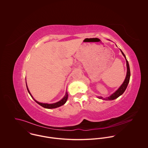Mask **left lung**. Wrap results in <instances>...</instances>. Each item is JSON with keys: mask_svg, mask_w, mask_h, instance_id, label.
Returning a JSON list of instances; mask_svg holds the SVG:
<instances>
[{"mask_svg": "<svg viewBox=\"0 0 148 148\" xmlns=\"http://www.w3.org/2000/svg\"><path fill=\"white\" fill-rule=\"evenodd\" d=\"M120 51H121L123 55L124 56V58L125 59V60H126V62H127V72L125 79L123 83L119 88V89L117 90H116L113 94H112L110 96H109L108 97H106V98H103L101 96H97V98H99L100 99H102V100H114V99L118 98L121 95H123L124 93V92H125V90H126V89H127V86L128 83L129 82L130 77V68H129V65L128 63V62L127 61L125 55H124V53H123V52L121 49H120Z\"/></svg>", "mask_w": 148, "mask_h": 148, "instance_id": "left-lung-1", "label": "left lung"}]
</instances>
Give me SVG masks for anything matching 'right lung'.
Returning <instances> with one entry per match:
<instances>
[{
  "label": "right lung",
  "mask_w": 148,
  "mask_h": 148,
  "mask_svg": "<svg viewBox=\"0 0 148 148\" xmlns=\"http://www.w3.org/2000/svg\"><path fill=\"white\" fill-rule=\"evenodd\" d=\"M26 86H27V89L28 90V92L29 93V94L30 95V96L32 97V98L35 100V101L36 103H37L38 104H39L40 106H42L43 108H47V109H53V108H58L59 106H62L64 105L67 101V99H68V92L66 90V92H65V96H64L63 98L60 100L58 102H56L55 103H53V104H47V103H40L38 101H36L34 97L33 96H32V95L31 94L29 89H28V88L27 86V83H26Z\"/></svg>",
  "instance_id": "right-lung-1"
}]
</instances>
